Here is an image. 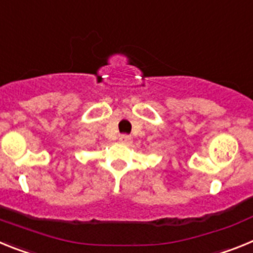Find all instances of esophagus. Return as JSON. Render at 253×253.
<instances>
[{"mask_svg": "<svg viewBox=\"0 0 253 253\" xmlns=\"http://www.w3.org/2000/svg\"><path fill=\"white\" fill-rule=\"evenodd\" d=\"M119 140L122 143H125V144H129V143H131V137L130 135H126V134H123V135L119 137Z\"/></svg>", "mask_w": 253, "mask_h": 253, "instance_id": "esophagus-1", "label": "esophagus"}]
</instances>
